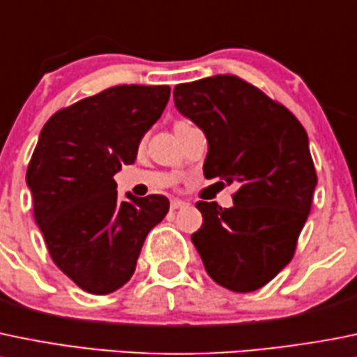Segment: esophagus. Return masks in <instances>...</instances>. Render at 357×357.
Listing matches in <instances>:
<instances>
[{"instance_id":"34e87169","label":"esophagus","mask_w":357,"mask_h":357,"mask_svg":"<svg viewBox=\"0 0 357 357\" xmlns=\"http://www.w3.org/2000/svg\"><path fill=\"white\" fill-rule=\"evenodd\" d=\"M185 206H188V204H186V202H183V200H178V199L171 200V209H172V211H176V209H181V207H185Z\"/></svg>"}]
</instances>
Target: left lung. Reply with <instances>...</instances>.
Here are the masks:
<instances>
[{
  "label": "left lung",
  "mask_w": 357,
  "mask_h": 357,
  "mask_svg": "<svg viewBox=\"0 0 357 357\" xmlns=\"http://www.w3.org/2000/svg\"><path fill=\"white\" fill-rule=\"evenodd\" d=\"M174 106L206 134L204 176L235 183L234 206L197 202L192 242L207 274L235 293L256 291L291 261L317 185L302 123L231 75L174 89Z\"/></svg>",
  "instance_id": "obj_1"
}]
</instances>
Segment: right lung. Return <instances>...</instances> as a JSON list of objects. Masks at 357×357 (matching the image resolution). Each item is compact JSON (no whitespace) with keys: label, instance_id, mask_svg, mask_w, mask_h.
I'll list each match as a JSON object with an SVG mask.
<instances>
[{"label":"right lung","instance_id":"obj_1","mask_svg":"<svg viewBox=\"0 0 357 357\" xmlns=\"http://www.w3.org/2000/svg\"><path fill=\"white\" fill-rule=\"evenodd\" d=\"M167 85H120L55 113L40 132L26 183L55 265L92 295L122 288L144 238L169 211L164 195L119 199L113 176L136 162L160 119Z\"/></svg>","mask_w":357,"mask_h":357}]
</instances>
